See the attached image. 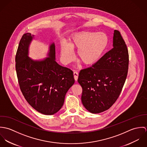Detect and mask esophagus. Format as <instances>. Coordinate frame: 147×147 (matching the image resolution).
<instances>
[{
	"mask_svg": "<svg viewBox=\"0 0 147 147\" xmlns=\"http://www.w3.org/2000/svg\"><path fill=\"white\" fill-rule=\"evenodd\" d=\"M74 79L76 81L78 80V76H79V73L77 71H74Z\"/></svg>",
	"mask_w": 147,
	"mask_h": 147,
	"instance_id": "obj_1",
	"label": "esophagus"
}]
</instances>
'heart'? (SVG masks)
Returning a JSON list of instances; mask_svg holds the SVG:
<instances>
[{"label":"heart","mask_w":147,"mask_h":147,"mask_svg":"<svg viewBox=\"0 0 147 147\" xmlns=\"http://www.w3.org/2000/svg\"><path fill=\"white\" fill-rule=\"evenodd\" d=\"M108 43L109 38L105 33L79 32L73 34L68 43H62L61 55L64 63H70L74 59L73 50H77L78 59L85 65H92L101 57Z\"/></svg>","instance_id":"1"}]
</instances>
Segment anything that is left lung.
Listing matches in <instances>:
<instances>
[{
  "instance_id": "obj_1",
  "label": "left lung",
  "mask_w": 147,
  "mask_h": 147,
  "mask_svg": "<svg viewBox=\"0 0 147 147\" xmlns=\"http://www.w3.org/2000/svg\"><path fill=\"white\" fill-rule=\"evenodd\" d=\"M113 47L92 67L82 69L78 82L82 101L90 113L108 110L119 97L128 73V51L119 31L115 30Z\"/></svg>"
}]
</instances>
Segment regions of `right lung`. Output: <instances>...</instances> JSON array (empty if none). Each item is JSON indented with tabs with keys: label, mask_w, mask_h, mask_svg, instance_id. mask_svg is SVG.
Instances as JSON below:
<instances>
[{
	"label": "right lung",
	"mask_w": 147,
	"mask_h": 147,
	"mask_svg": "<svg viewBox=\"0 0 147 147\" xmlns=\"http://www.w3.org/2000/svg\"><path fill=\"white\" fill-rule=\"evenodd\" d=\"M27 33L21 37L16 54V71L21 92L37 111L52 115L62 107L66 93L74 84L73 71L56 62L55 45L50 46L49 58L38 61L28 57L33 37Z\"/></svg>",
	"instance_id": "1"
}]
</instances>
